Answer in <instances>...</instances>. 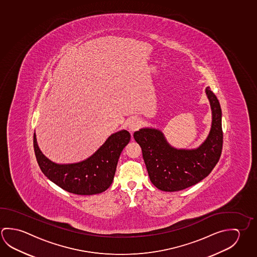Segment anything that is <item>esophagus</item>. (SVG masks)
<instances>
[{"label":"esophagus","mask_w":257,"mask_h":257,"mask_svg":"<svg viewBox=\"0 0 257 257\" xmlns=\"http://www.w3.org/2000/svg\"><path fill=\"white\" fill-rule=\"evenodd\" d=\"M141 123H142V121L140 120L139 118H131L127 122V125L131 132H135L141 126Z\"/></svg>","instance_id":"1"}]
</instances>
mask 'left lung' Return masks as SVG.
<instances>
[{
    "label": "left lung",
    "mask_w": 257,
    "mask_h": 257,
    "mask_svg": "<svg viewBox=\"0 0 257 257\" xmlns=\"http://www.w3.org/2000/svg\"><path fill=\"white\" fill-rule=\"evenodd\" d=\"M211 109V126L206 139L194 149L173 147L164 134L144 127L134 134L152 184L165 192H177L202 181L218 163L223 143L221 108L210 87L205 88Z\"/></svg>",
    "instance_id": "8db88e82"
}]
</instances>
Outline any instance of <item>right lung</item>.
<instances>
[{
  "label": "right lung",
  "mask_w": 257,
  "mask_h": 257,
  "mask_svg": "<svg viewBox=\"0 0 257 257\" xmlns=\"http://www.w3.org/2000/svg\"><path fill=\"white\" fill-rule=\"evenodd\" d=\"M131 135L126 130L112 134L88 159L76 163L58 164L43 154L34 134V151L45 176L72 194L91 195L105 192L114 180L118 160Z\"/></svg>",
  "instance_id": "right-lung-1"
}]
</instances>
